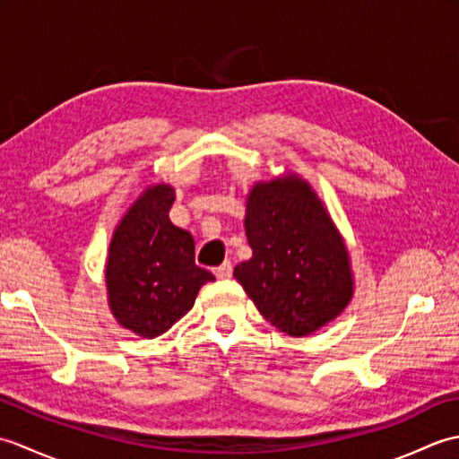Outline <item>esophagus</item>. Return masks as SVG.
Masks as SVG:
<instances>
[{"mask_svg": "<svg viewBox=\"0 0 459 459\" xmlns=\"http://www.w3.org/2000/svg\"><path fill=\"white\" fill-rule=\"evenodd\" d=\"M212 272H214V276L221 278V280H222V278H229V276L232 274V264H230L229 260H224L222 264H221V266H217V268H214Z\"/></svg>", "mask_w": 459, "mask_h": 459, "instance_id": "1", "label": "esophagus"}]
</instances>
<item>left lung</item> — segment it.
Masks as SVG:
<instances>
[{
	"instance_id": "obj_1",
	"label": "left lung",
	"mask_w": 459,
	"mask_h": 459,
	"mask_svg": "<svg viewBox=\"0 0 459 459\" xmlns=\"http://www.w3.org/2000/svg\"><path fill=\"white\" fill-rule=\"evenodd\" d=\"M245 229L252 256L232 274L272 325L304 337L345 309L353 296L347 248L306 181L258 183Z\"/></svg>"
}]
</instances>
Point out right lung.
<instances>
[{
    "label": "right lung",
    "mask_w": 459,
    "mask_h": 459,
    "mask_svg": "<svg viewBox=\"0 0 459 459\" xmlns=\"http://www.w3.org/2000/svg\"><path fill=\"white\" fill-rule=\"evenodd\" d=\"M175 191L155 185L135 201L114 232L106 286L114 317L153 339L193 307L209 270L195 264V240L169 221Z\"/></svg>",
    "instance_id": "right-lung-1"
}]
</instances>
